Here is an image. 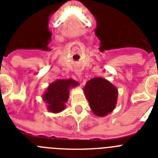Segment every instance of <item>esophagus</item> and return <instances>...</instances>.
I'll return each instance as SVG.
<instances>
[{
	"instance_id": "esophagus-1",
	"label": "esophagus",
	"mask_w": 158,
	"mask_h": 158,
	"mask_svg": "<svg viewBox=\"0 0 158 158\" xmlns=\"http://www.w3.org/2000/svg\"><path fill=\"white\" fill-rule=\"evenodd\" d=\"M77 72H78V73H77V74H79V71H77Z\"/></svg>"
}]
</instances>
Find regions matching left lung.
Here are the masks:
<instances>
[{"instance_id":"1","label":"left lung","mask_w":158,"mask_h":158,"mask_svg":"<svg viewBox=\"0 0 158 158\" xmlns=\"http://www.w3.org/2000/svg\"><path fill=\"white\" fill-rule=\"evenodd\" d=\"M84 92L95 115L104 116L112 112L116 104L117 89L103 78H94L86 83Z\"/></svg>"}]
</instances>
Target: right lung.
Masks as SVG:
<instances>
[{
	"instance_id": "right-lung-1",
	"label": "right lung",
	"mask_w": 158,
	"mask_h": 158,
	"mask_svg": "<svg viewBox=\"0 0 158 158\" xmlns=\"http://www.w3.org/2000/svg\"><path fill=\"white\" fill-rule=\"evenodd\" d=\"M78 85V82L73 79H59L50 83L46 93L42 96L43 100L48 104V110L54 113L62 112L69 98L70 87Z\"/></svg>"
}]
</instances>
